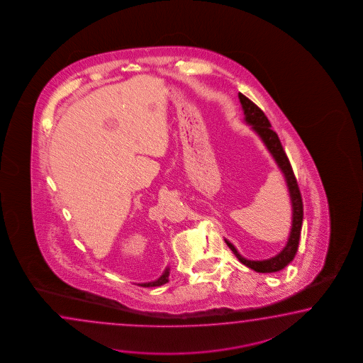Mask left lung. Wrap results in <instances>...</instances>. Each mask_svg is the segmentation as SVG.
<instances>
[{"mask_svg": "<svg viewBox=\"0 0 363 363\" xmlns=\"http://www.w3.org/2000/svg\"><path fill=\"white\" fill-rule=\"evenodd\" d=\"M238 98L241 101L242 109L245 114V122L250 126H252L251 128L263 140L264 145L267 147V150H269V153L274 158L279 170L282 171V174H284L286 184H287L289 193H290V199H291L292 224L289 241L286 243L284 250L278 255L273 256L267 260H247L243 256L240 255V252L230 242L227 240L225 242H227L229 249L232 250L233 254L237 256V259L242 264H245L246 267L255 270L257 273H273V272L284 269L286 265L291 263L298 252V240H300L303 215H304L303 199H301V194L298 189V182H296V178L292 171L291 164L284 153V147L281 144L279 138L270 128L269 120L267 118L263 111L257 107L255 103H252L249 98H246L243 94H238Z\"/></svg>", "mask_w": 363, "mask_h": 363, "instance_id": "left-lung-1", "label": "left lung"}]
</instances>
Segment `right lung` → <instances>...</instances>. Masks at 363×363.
<instances>
[{
	"instance_id": "1",
	"label": "right lung",
	"mask_w": 363,
	"mask_h": 363,
	"mask_svg": "<svg viewBox=\"0 0 363 363\" xmlns=\"http://www.w3.org/2000/svg\"><path fill=\"white\" fill-rule=\"evenodd\" d=\"M169 274H170V268H166L164 273H162V276L158 278V279L153 281V282L142 284L140 286H143V287H156V286H162V284H166V282H169Z\"/></svg>"
}]
</instances>
